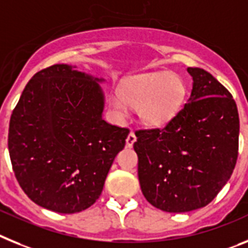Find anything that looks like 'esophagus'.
<instances>
[{
	"mask_svg": "<svg viewBox=\"0 0 248 248\" xmlns=\"http://www.w3.org/2000/svg\"><path fill=\"white\" fill-rule=\"evenodd\" d=\"M136 135H135V132H130V135L127 136L126 139V146L127 147H132L133 143L136 142Z\"/></svg>",
	"mask_w": 248,
	"mask_h": 248,
	"instance_id": "34e87169",
	"label": "esophagus"
}]
</instances>
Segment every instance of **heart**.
I'll list each match as a JSON object with an SVG mask.
<instances>
[{
	"label": "heart",
	"instance_id": "1",
	"mask_svg": "<svg viewBox=\"0 0 248 248\" xmlns=\"http://www.w3.org/2000/svg\"><path fill=\"white\" fill-rule=\"evenodd\" d=\"M186 97L184 79L175 73H151L128 79L120 88V96L109 97V105L124 116L128 106L137 108L141 121L162 126L177 115Z\"/></svg>",
	"mask_w": 248,
	"mask_h": 248
}]
</instances>
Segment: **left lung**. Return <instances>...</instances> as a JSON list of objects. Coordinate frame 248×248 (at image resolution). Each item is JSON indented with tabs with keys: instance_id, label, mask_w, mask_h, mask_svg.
Returning a JSON list of instances; mask_svg holds the SVG:
<instances>
[{
	"instance_id": "1",
	"label": "left lung",
	"mask_w": 248,
	"mask_h": 248,
	"mask_svg": "<svg viewBox=\"0 0 248 248\" xmlns=\"http://www.w3.org/2000/svg\"><path fill=\"white\" fill-rule=\"evenodd\" d=\"M191 98L163 128L137 130L143 196L166 212L204 207L231 177L238 156L240 118L227 88L207 71L187 68Z\"/></svg>"
}]
</instances>
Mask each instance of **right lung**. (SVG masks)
Returning <instances> with one entry per match:
<instances>
[{"mask_svg":"<svg viewBox=\"0 0 248 248\" xmlns=\"http://www.w3.org/2000/svg\"><path fill=\"white\" fill-rule=\"evenodd\" d=\"M97 81L67 64L38 71L15 107L8 151L23 192L41 207L76 214L96 202L130 130L102 120Z\"/></svg>","mask_w":248,"mask_h":248,"instance_id":"right-lung-1","label":"right lung"}]
</instances>
